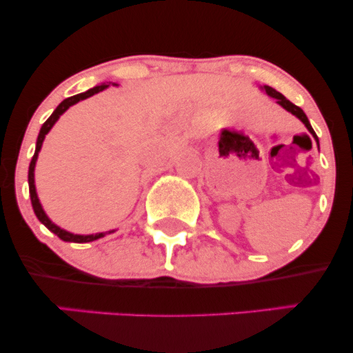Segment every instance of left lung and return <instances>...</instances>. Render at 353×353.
<instances>
[{
    "mask_svg": "<svg viewBox=\"0 0 353 353\" xmlns=\"http://www.w3.org/2000/svg\"><path fill=\"white\" fill-rule=\"evenodd\" d=\"M264 88H265V92H267V94H269V96H272V98L277 99V103L281 104V106H282L283 109H287V111H289V112H292L294 116H297L299 119H301L302 123L305 124V128L309 129V131L312 132V136H314L315 139H317V136H315V132H314V129H312V125H310V123H309V119H307L305 112H303L301 108H299V106H295L294 103H290V101L287 99L285 96L281 94V92H277V91H275L274 88H270V86H264ZM317 143H319V139H317Z\"/></svg>",
    "mask_w": 353,
    "mask_h": 353,
    "instance_id": "8db88e82",
    "label": "left lung"
}]
</instances>
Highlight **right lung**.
Instances as JSON below:
<instances>
[{"instance_id": "1", "label": "right lung", "mask_w": 353, "mask_h": 353, "mask_svg": "<svg viewBox=\"0 0 353 353\" xmlns=\"http://www.w3.org/2000/svg\"><path fill=\"white\" fill-rule=\"evenodd\" d=\"M109 86V84H99V86L89 89V91L86 92H81V94H76V96H71V98L64 99L63 103L59 104L58 108L54 109V112L48 117L46 123H44L41 125V131H39V136H38V141H36V151H34V156L33 159H31V164H30V171H28V184H30V196H31V204H33V209H34V214L36 217L39 219V221L43 222L44 225H46L48 229L51 230V232H54L56 236H58L59 239H63V241L66 242H78V244H83V242H91V241H96V239L103 237L104 234H91V236H78V234H71V232H66V230H63L61 228H58L56 224H52V222L48 219L46 214H44V210L41 208V204H39V199H38V194H36V188H34V165H36V159H38V152L39 149H41L43 145V141H44V136L50 132V129L54 125L56 121L59 119V116L63 114L64 111H66L68 108L72 106V104H76L78 101L81 99H86L89 98V96L96 94V92L103 91V89H106ZM112 230H109L108 234H111Z\"/></svg>"}]
</instances>
